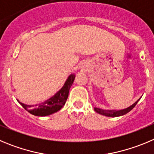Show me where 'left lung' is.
I'll return each mask as SVG.
<instances>
[{
    "label": "left lung",
    "instance_id": "1",
    "mask_svg": "<svg viewBox=\"0 0 154 154\" xmlns=\"http://www.w3.org/2000/svg\"><path fill=\"white\" fill-rule=\"evenodd\" d=\"M140 100V99H139ZM136 101L134 104L131 105V106L128 107V108H125V109L123 110H120V111H106V110H103V109H100V108H94V110L96 111L97 113L100 114V115H105V116L107 117H119V116H122V115H125L127 113H128L129 111H131L135 106H136L137 103L138 102V101Z\"/></svg>",
    "mask_w": 154,
    "mask_h": 154
}]
</instances>
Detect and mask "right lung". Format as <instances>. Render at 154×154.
Masks as SVG:
<instances>
[{"label": "right lung", "instance_id": "add662e5", "mask_svg": "<svg viewBox=\"0 0 154 154\" xmlns=\"http://www.w3.org/2000/svg\"><path fill=\"white\" fill-rule=\"evenodd\" d=\"M75 79V75L72 74L69 76L68 79L65 82L63 88L58 91L54 96L48 99L47 101L43 103L38 104L35 105H27L25 104L18 102L23 106L25 110L29 112L35 116H47V115H52L56 111H60L64 105L69 96V92L71 88L72 85Z\"/></svg>", "mask_w": 154, "mask_h": 154}]
</instances>
